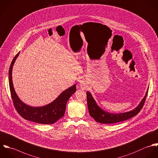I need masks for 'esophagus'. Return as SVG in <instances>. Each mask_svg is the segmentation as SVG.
Listing matches in <instances>:
<instances>
[{"instance_id":"obj_1","label":"esophagus","mask_w":158,"mask_h":158,"mask_svg":"<svg viewBox=\"0 0 158 158\" xmlns=\"http://www.w3.org/2000/svg\"><path fill=\"white\" fill-rule=\"evenodd\" d=\"M80 88L81 89H85L87 88L88 87V85H87V82L86 80H83L81 81H80Z\"/></svg>"}]
</instances>
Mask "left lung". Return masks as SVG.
<instances>
[{
	"label": "left lung",
	"instance_id": "1",
	"mask_svg": "<svg viewBox=\"0 0 158 158\" xmlns=\"http://www.w3.org/2000/svg\"><path fill=\"white\" fill-rule=\"evenodd\" d=\"M148 91V89L147 91L145 96L136 108L131 111L121 113H111L104 111L98 105L91 94L89 91H87V103L89 114L97 122L103 124H111L127 120L137 115L141 110L145 102Z\"/></svg>",
	"mask_w": 158,
	"mask_h": 158
}]
</instances>
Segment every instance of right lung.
<instances>
[{
  "label": "right lung",
  "mask_w": 158,
  "mask_h": 158,
  "mask_svg": "<svg viewBox=\"0 0 158 158\" xmlns=\"http://www.w3.org/2000/svg\"><path fill=\"white\" fill-rule=\"evenodd\" d=\"M18 53L13 59L9 69V86L11 98L18 113L25 119L43 124L56 123L65 113L66 104L69 99L76 91V85L64 91L54 101L42 106H32L23 102L17 96L13 85L12 69L15 62L19 56Z\"/></svg>",
  "instance_id": "right-lung-1"
}]
</instances>
